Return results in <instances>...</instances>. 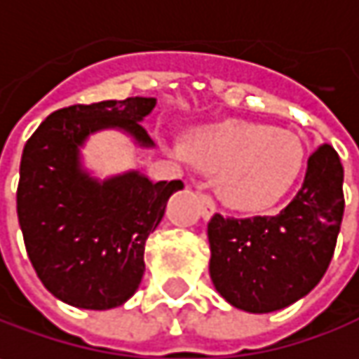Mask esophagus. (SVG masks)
<instances>
[{
	"label": "esophagus",
	"instance_id": "1",
	"mask_svg": "<svg viewBox=\"0 0 359 359\" xmlns=\"http://www.w3.org/2000/svg\"><path fill=\"white\" fill-rule=\"evenodd\" d=\"M198 205H201V215H203V219H210L212 215H215V201L210 198L209 195H205V193H198Z\"/></svg>",
	"mask_w": 359,
	"mask_h": 359
}]
</instances>
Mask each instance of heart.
Here are the masks:
<instances>
[{
    "label": "heart",
    "mask_w": 359,
    "mask_h": 359,
    "mask_svg": "<svg viewBox=\"0 0 359 359\" xmlns=\"http://www.w3.org/2000/svg\"><path fill=\"white\" fill-rule=\"evenodd\" d=\"M175 154L217 175L221 201L249 212L279 203L302 177L305 164V149L295 134L241 120L196 128Z\"/></svg>",
    "instance_id": "obj_1"
}]
</instances>
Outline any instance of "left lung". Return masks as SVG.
Wrapping results in <instances>:
<instances>
[{
	"label": "left lung",
	"mask_w": 359,
	"mask_h": 359,
	"mask_svg": "<svg viewBox=\"0 0 359 359\" xmlns=\"http://www.w3.org/2000/svg\"><path fill=\"white\" fill-rule=\"evenodd\" d=\"M344 166L330 144L309 158L299 193L273 217L215 215L207 235L215 289L249 313H269L305 297L334 257L344 217Z\"/></svg>",
	"instance_id": "obj_1"
}]
</instances>
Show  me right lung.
<instances>
[{"mask_svg": "<svg viewBox=\"0 0 359 359\" xmlns=\"http://www.w3.org/2000/svg\"><path fill=\"white\" fill-rule=\"evenodd\" d=\"M154 106L156 98L142 96L74 104L52 112L25 142L18 219L39 281L64 304L112 309L142 281L147 239L184 184L152 182L138 170L94 179L82 166L80 147L104 128L154 147L140 124Z\"/></svg>", "mask_w": 359, "mask_h": 359, "instance_id": "right-lung-1", "label": "right lung"}]
</instances>
